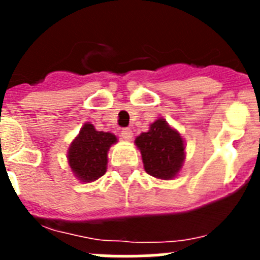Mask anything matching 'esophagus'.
<instances>
[{
  "instance_id": "1",
  "label": "esophagus",
  "mask_w": 260,
  "mask_h": 260,
  "mask_svg": "<svg viewBox=\"0 0 260 260\" xmlns=\"http://www.w3.org/2000/svg\"><path fill=\"white\" fill-rule=\"evenodd\" d=\"M121 137H122L123 139H126V141H128V139H132L133 132L130 128H122V130H121Z\"/></svg>"
}]
</instances>
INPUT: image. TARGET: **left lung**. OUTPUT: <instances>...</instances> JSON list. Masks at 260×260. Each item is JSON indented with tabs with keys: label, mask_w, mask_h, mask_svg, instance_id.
Masks as SVG:
<instances>
[{
	"label": "left lung",
	"mask_w": 260,
	"mask_h": 260,
	"mask_svg": "<svg viewBox=\"0 0 260 260\" xmlns=\"http://www.w3.org/2000/svg\"><path fill=\"white\" fill-rule=\"evenodd\" d=\"M135 144L141 150L146 172L156 178H173L182 167L185 158L182 138L164 119L155 121L148 132L135 139Z\"/></svg>",
	"instance_id": "left-lung-1"
}]
</instances>
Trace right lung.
Returning <instances> with one entry per match:
<instances>
[{
	"label": "right lung",
	"instance_id": "right-lung-1",
	"mask_svg": "<svg viewBox=\"0 0 260 260\" xmlns=\"http://www.w3.org/2000/svg\"><path fill=\"white\" fill-rule=\"evenodd\" d=\"M116 142L113 134L98 132L92 123H86L69 148L71 171L83 182L100 178L107 171L108 150Z\"/></svg>",
	"mask_w": 260,
	"mask_h": 260
}]
</instances>
